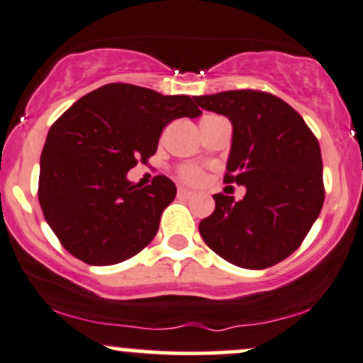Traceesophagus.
I'll return each instance as SVG.
<instances>
[{
  "label": "esophagus",
  "mask_w": 363,
  "mask_h": 363,
  "mask_svg": "<svg viewBox=\"0 0 363 363\" xmlns=\"http://www.w3.org/2000/svg\"><path fill=\"white\" fill-rule=\"evenodd\" d=\"M177 194H179V196H182V198H191V196H193L194 193H193V191H187V189H184V187H179Z\"/></svg>",
  "instance_id": "34e87169"
}]
</instances>
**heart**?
<instances>
[{
  "mask_svg": "<svg viewBox=\"0 0 363 363\" xmlns=\"http://www.w3.org/2000/svg\"><path fill=\"white\" fill-rule=\"evenodd\" d=\"M213 119H220V116H215V114L205 116V118H201V121H199V126H201V124L210 123V121ZM179 177H181L184 182H187V184H198V182H201L203 177H205V172H203V169L198 167V165H182V167L179 169Z\"/></svg>",
  "mask_w": 363,
  "mask_h": 363,
  "instance_id": "obj_1",
  "label": "heart"
}]
</instances>
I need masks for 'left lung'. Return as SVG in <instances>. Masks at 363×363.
Wrapping results in <instances>:
<instances>
[{
	"mask_svg": "<svg viewBox=\"0 0 363 363\" xmlns=\"http://www.w3.org/2000/svg\"><path fill=\"white\" fill-rule=\"evenodd\" d=\"M230 119L232 148L223 182L245 186L244 199L213 194L199 223L208 247L225 261L264 269L297 251L324 203L319 141L294 107L261 90L194 97Z\"/></svg>",
	"mask_w": 363,
	"mask_h": 363,
	"instance_id": "obj_1",
	"label": "left lung"
}]
</instances>
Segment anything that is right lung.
Instances as JSON below:
<instances>
[{"label":"right lung","instance_id":"right-lung-1","mask_svg":"<svg viewBox=\"0 0 363 363\" xmlns=\"http://www.w3.org/2000/svg\"><path fill=\"white\" fill-rule=\"evenodd\" d=\"M199 114L189 95L129 83L104 85L62 112L45 138L37 191L62 247L94 266L123 262L147 247L177 189L162 174L140 189L126 174L155 155L167 124Z\"/></svg>","mask_w":363,"mask_h":363}]
</instances>
